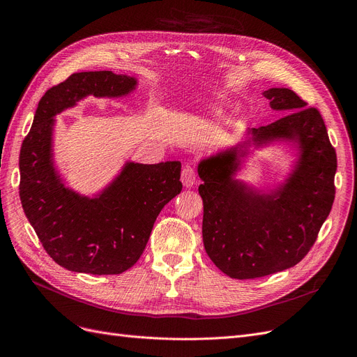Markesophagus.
<instances>
[{
    "label": "esophagus",
    "instance_id": "esophagus-1",
    "mask_svg": "<svg viewBox=\"0 0 357 357\" xmlns=\"http://www.w3.org/2000/svg\"><path fill=\"white\" fill-rule=\"evenodd\" d=\"M181 181H182L185 188H191V186L195 183L197 175H195V171H194V169H192L191 166L183 167L182 175H181Z\"/></svg>",
    "mask_w": 357,
    "mask_h": 357
}]
</instances>
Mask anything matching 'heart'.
I'll use <instances>...</instances> for the list:
<instances>
[{
    "label": "heart",
    "mask_w": 357,
    "mask_h": 357,
    "mask_svg": "<svg viewBox=\"0 0 357 357\" xmlns=\"http://www.w3.org/2000/svg\"><path fill=\"white\" fill-rule=\"evenodd\" d=\"M217 112H218V114H220V111H217Z\"/></svg>",
    "instance_id": "1"
}]
</instances>
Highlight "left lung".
<instances>
[{
  "label": "left lung",
  "mask_w": 357,
  "mask_h": 357,
  "mask_svg": "<svg viewBox=\"0 0 357 357\" xmlns=\"http://www.w3.org/2000/svg\"><path fill=\"white\" fill-rule=\"evenodd\" d=\"M287 114L246 131L248 139L198 163L202 240L213 264L230 278L255 279L295 266L310 252L334 201L335 150L320 112L288 88L264 92ZM291 142L297 160L287 179L259 190L236 180L253 144Z\"/></svg>",
  "instance_id": "1"
}]
</instances>
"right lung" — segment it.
Instances as JSON below:
<instances>
[{"mask_svg": "<svg viewBox=\"0 0 357 357\" xmlns=\"http://www.w3.org/2000/svg\"><path fill=\"white\" fill-rule=\"evenodd\" d=\"M137 79L111 70L78 72L45 92L20 150V199L47 255L62 268L91 275H119L142 256L165 205L182 191L181 163L126 162L93 197L65 185L53 160L54 116L78 101L120 98Z\"/></svg>", "mask_w": 357, "mask_h": 357, "instance_id": "right-lung-1", "label": "right lung"}]
</instances>
